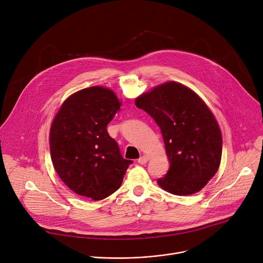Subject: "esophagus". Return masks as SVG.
Listing matches in <instances>:
<instances>
[{"instance_id":"1","label":"esophagus","mask_w":263,"mask_h":263,"mask_svg":"<svg viewBox=\"0 0 263 263\" xmlns=\"http://www.w3.org/2000/svg\"><path fill=\"white\" fill-rule=\"evenodd\" d=\"M147 161H148V156H147V155H143V156H141V157L138 159V162H139L140 164H145V163H147Z\"/></svg>"}]
</instances>
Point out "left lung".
Here are the masks:
<instances>
[{"label":"left lung","instance_id":"left-lung-1","mask_svg":"<svg viewBox=\"0 0 263 263\" xmlns=\"http://www.w3.org/2000/svg\"><path fill=\"white\" fill-rule=\"evenodd\" d=\"M157 123L170 168L158 185L175 195L201 190L219 168L222 136L205 103L185 85L170 81L136 99Z\"/></svg>","mask_w":263,"mask_h":263}]
</instances>
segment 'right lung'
Instances as JSON below:
<instances>
[{
    "mask_svg": "<svg viewBox=\"0 0 263 263\" xmlns=\"http://www.w3.org/2000/svg\"><path fill=\"white\" fill-rule=\"evenodd\" d=\"M114 91L92 86L70 96L55 115L49 136L53 166L75 193L100 200L114 193L133 163L107 130L120 110Z\"/></svg>",
    "mask_w": 263,
    "mask_h": 263,
    "instance_id": "1",
    "label": "right lung"
}]
</instances>
